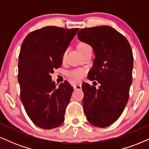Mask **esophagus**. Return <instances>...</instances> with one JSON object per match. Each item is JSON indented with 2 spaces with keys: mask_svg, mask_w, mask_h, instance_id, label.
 <instances>
[{
  "mask_svg": "<svg viewBox=\"0 0 149 149\" xmlns=\"http://www.w3.org/2000/svg\"><path fill=\"white\" fill-rule=\"evenodd\" d=\"M81 88H82L81 83H78V84L74 85L75 90H81Z\"/></svg>",
  "mask_w": 149,
  "mask_h": 149,
  "instance_id": "obj_1",
  "label": "esophagus"
}]
</instances>
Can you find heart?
<instances>
[{
	"label": "heart",
	"mask_w": 149,
	"mask_h": 149,
	"mask_svg": "<svg viewBox=\"0 0 149 149\" xmlns=\"http://www.w3.org/2000/svg\"><path fill=\"white\" fill-rule=\"evenodd\" d=\"M88 47H90V46L88 45V44L85 43V42H80V43L78 44V48L79 49V51L80 52H83V50L86 49ZM66 51H65L63 54L62 56V59L64 60L66 59ZM85 70L81 69H76L74 70H72L71 71L69 72V76L73 77V78H81L84 76L85 75Z\"/></svg>",
	"instance_id": "heart-1"
}]
</instances>
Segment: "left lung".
Instances as JSON below:
<instances>
[{
    "mask_svg": "<svg viewBox=\"0 0 149 149\" xmlns=\"http://www.w3.org/2000/svg\"><path fill=\"white\" fill-rule=\"evenodd\" d=\"M77 35L93 49L95 58L88 78L100 83L98 89L86 83L82 85L85 114L92 125L108 127L118 119L129 99L133 69L131 46L125 37L109 26L82 29Z\"/></svg>",
    "mask_w": 149,
    "mask_h": 149,
    "instance_id": "1",
    "label": "left lung"
}]
</instances>
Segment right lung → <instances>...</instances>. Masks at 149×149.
<instances>
[{
    "label": "right lung",
    "instance_id": "add662e5",
    "mask_svg": "<svg viewBox=\"0 0 149 149\" xmlns=\"http://www.w3.org/2000/svg\"><path fill=\"white\" fill-rule=\"evenodd\" d=\"M78 31L45 26L31 32L22 42L18 61L20 100L38 127L49 130L64 121L73 88L67 81L57 88L51 74L62 64V56Z\"/></svg>",
    "mask_w": 149,
    "mask_h": 149
}]
</instances>
